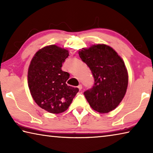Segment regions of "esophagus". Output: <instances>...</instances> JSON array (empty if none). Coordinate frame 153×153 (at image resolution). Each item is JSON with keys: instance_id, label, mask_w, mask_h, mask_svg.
<instances>
[{"instance_id": "esophagus-1", "label": "esophagus", "mask_w": 153, "mask_h": 153, "mask_svg": "<svg viewBox=\"0 0 153 153\" xmlns=\"http://www.w3.org/2000/svg\"><path fill=\"white\" fill-rule=\"evenodd\" d=\"M77 88H78L79 90H81L82 89V84H79L78 86H77Z\"/></svg>"}]
</instances>
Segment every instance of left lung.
<instances>
[{"label": "left lung", "mask_w": 153, "mask_h": 153, "mask_svg": "<svg viewBox=\"0 0 153 153\" xmlns=\"http://www.w3.org/2000/svg\"><path fill=\"white\" fill-rule=\"evenodd\" d=\"M79 55L94 79L93 86L84 92L90 107L101 113L115 109L128 87V75L124 62L112 48L105 45L83 48Z\"/></svg>", "instance_id": "1"}]
</instances>
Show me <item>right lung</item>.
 Listing matches in <instances>:
<instances>
[{
  "label": "right lung",
  "instance_id": "obj_1",
  "mask_svg": "<svg viewBox=\"0 0 153 153\" xmlns=\"http://www.w3.org/2000/svg\"><path fill=\"white\" fill-rule=\"evenodd\" d=\"M69 52L56 45L40 49L35 54L28 69V86L40 107L51 113H61L68 108L77 88L67 86L69 74L61 67Z\"/></svg>",
  "mask_w": 153,
  "mask_h": 153
}]
</instances>
